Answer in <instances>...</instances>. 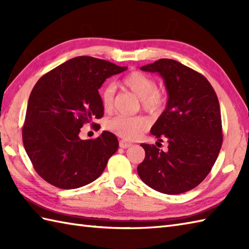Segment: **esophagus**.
<instances>
[{
  "label": "esophagus",
  "mask_w": 249,
  "mask_h": 249,
  "mask_svg": "<svg viewBox=\"0 0 249 249\" xmlns=\"http://www.w3.org/2000/svg\"><path fill=\"white\" fill-rule=\"evenodd\" d=\"M131 146V143L130 142H127L125 140H121L120 141V147H122V149H127V147Z\"/></svg>",
  "instance_id": "34e87169"
}]
</instances>
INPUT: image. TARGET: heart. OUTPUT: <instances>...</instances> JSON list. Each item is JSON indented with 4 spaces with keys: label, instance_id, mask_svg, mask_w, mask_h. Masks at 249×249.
<instances>
[{
    "label": "heart",
    "instance_id": "1",
    "mask_svg": "<svg viewBox=\"0 0 249 249\" xmlns=\"http://www.w3.org/2000/svg\"><path fill=\"white\" fill-rule=\"evenodd\" d=\"M121 84L141 99L142 108L152 113H157L166 105V95L157 89L154 78L141 71H131L121 80ZM100 100L105 111L113 108L114 87L107 84L100 89ZM106 127L126 140H135L149 127V121L143 116L115 115L107 121Z\"/></svg>",
    "mask_w": 249,
    "mask_h": 249
}]
</instances>
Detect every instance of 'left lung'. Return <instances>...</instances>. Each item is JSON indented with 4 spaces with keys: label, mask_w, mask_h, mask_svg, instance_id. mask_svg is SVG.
<instances>
[{
    "label": "left lung",
    "mask_w": 249,
    "mask_h": 249,
    "mask_svg": "<svg viewBox=\"0 0 249 249\" xmlns=\"http://www.w3.org/2000/svg\"><path fill=\"white\" fill-rule=\"evenodd\" d=\"M158 72L167 89L165 111L151 128L158 140L167 139L168 150L141 144L144 160L137 168L147 186L167 195L195 188L217 160L223 128L219 102L203 75L182 63L160 59L140 68Z\"/></svg>",
    "instance_id": "8db88e82"
}]
</instances>
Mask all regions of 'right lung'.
<instances>
[{
    "label": "right lung",
    "instance_id": "right-lung-1",
    "mask_svg": "<svg viewBox=\"0 0 249 249\" xmlns=\"http://www.w3.org/2000/svg\"><path fill=\"white\" fill-rule=\"evenodd\" d=\"M126 70L92 56H77L36 82L22 140L32 165L46 182L73 189L100 177L118 150V138L105 130L96 139L81 140L79 133L84 124L104 115L98 89L106 79Z\"/></svg>",
    "mask_w": 249,
    "mask_h": 249
}]
</instances>
